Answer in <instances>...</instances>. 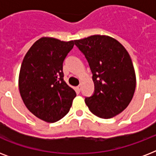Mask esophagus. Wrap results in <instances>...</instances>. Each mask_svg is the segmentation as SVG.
<instances>
[{"instance_id":"1","label":"esophagus","mask_w":156,"mask_h":156,"mask_svg":"<svg viewBox=\"0 0 156 156\" xmlns=\"http://www.w3.org/2000/svg\"><path fill=\"white\" fill-rule=\"evenodd\" d=\"M81 90H82V84H80V85L77 87V90H78V92H79Z\"/></svg>"}]
</instances>
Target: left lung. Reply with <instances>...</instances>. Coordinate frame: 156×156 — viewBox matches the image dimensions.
Here are the masks:
<instances>
[{"label": "left lung", "instance_id": "1", "mask_svg": "<svg viewBox=\"0 0 156 156\" xmlns=\"http://www.w3.org/2000/svg\"><path fill=\"white\" fill-rule=\"evenodd\" d=\"M74 44L87 60L95 85L94 94L85 98L90 111L108 119L127 108L133 96L136 76L123 45L107 35H91Z\"/></svg>", "mask_w": 156, "mask_h": 156}]
</instances>
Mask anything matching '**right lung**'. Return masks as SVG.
<instances>
[{
  "label": "right lung",
  "instance_id": "1",
  "mask_svg": "<svg viewBox=\"0 0 156 156\" xmlns=\"http://www.w3.org/2000/svg\"><path fill=\"white\" fill-rule=\"evenodd\" d=\"M74 45L43 37L28 50L21 66L18 86L28 110L49 123L68 113L76 92L64 81L63 61Z\"/></svg>",
  "mask_w": 156,
  "mask_h": 156
}]
</instances>
